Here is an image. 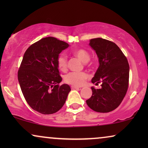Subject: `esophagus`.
<instances>
[{"mask_svg": "<svg viewBox=\"0 0 148 148\" xmlns=\"http://www.w3.org/2000/svg\"><path fill=\"white\" fill-rule=\"evenodd\" d=\"M71 88H72V89H79V88H79V87H77V86H71Z\"/></svg>", "mask_w": 148, "mask_h": 148, "instance_id": "esophagus-1", "label": "esophagus"}]
</instances>
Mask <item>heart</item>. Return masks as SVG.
<instances>
[{"mask_svg": "<svg viewBox=\"0 0 148 148\" xmlns=\"http://www.w3.org/2000/svg\"><path fill=\"white\" fill-rule=\"evenodd\" d=\"M74 55L83 62H88L90 59V54L86 50L82 48H78L73 51ZM58 67L60 71H64L67 68V58L64 54H61L57 59ZM88 77V74L84 72H71L64 77V81L68 84L75 86H81L84 84Z\"/></svg>", "mask_w": 148, "mask_h": 148, "instance_id": "heart-1", "label": "heart"}]
</instances>
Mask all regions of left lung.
I'll list each match as a JSON object with an SVG mask.
<instances>
[{"instance_id":"1","label":"left lung","mask_w":148,"mask_h":148,"mask_svg":"<svg viewBox=\"0 0 148 148\" xmlns=\"http://www.w3.org/2000/svg\"><path fill=\"white\" fill-rule=\"evenodd\" d=\"M98 56L99 66L93 84L101 83L100 89L92 87V95L86 100L88 106L98 112L114 110L122 102L129 85V65L126 56L116 44L101 38L89 44Z\"/></svg>"}]
</instances>
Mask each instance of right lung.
<instances>
[{
  "label": "right lung",
  "mask_w": 148,
  "mask_h": 148,
  "mask_svg": "<svg viewBox=\"0 0 148 148\" xmlns=\"http://www.w3.org/2000/svg\"><path fill=\"white\" fill-rule=\"evenodd\" d=\"M69 45L53 37L42 38L24 54L18 81L24 98L32 109L43 114L55 113L63 106L71 88L62 81L57 59Z\"/></svg>",
  "instance_id": "add662e5"
}]
</instances>
